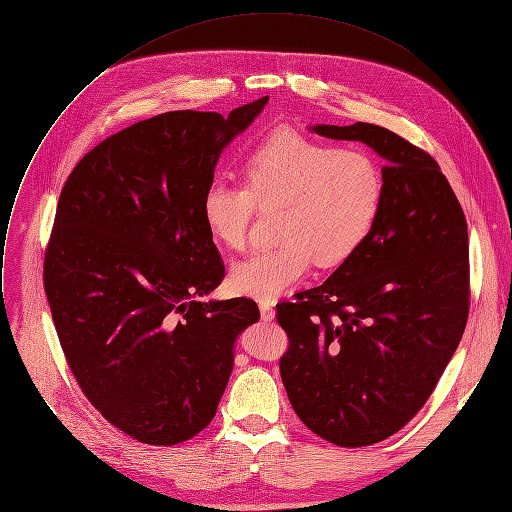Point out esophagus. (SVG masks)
<instances>
[{
    "mask_svg": "<svg viewBox=\"0 0 512 512\" xmlns=\"http://www.w3.org/2000/svg\"><path fill=\"white\" fill-rule=\"evenodd\" d=\"M259 312H261V318H263L265 322L275 320V308H273L271 304H267V302H259Z\"/></svg>",
    "mask_w": 512,
    "mask_h": 512,
    "instance_id": "34e87169",
    "label": "esophagus"
}]
</instances>
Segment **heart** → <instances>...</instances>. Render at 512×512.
<instances>
[{"label":"heart","mask_w":512,"mask_h":512,"mask_svg":"<svg viewBox=\"0 0 512 512\" xmlns=\"http://www.w3.org/2000/svg\"><path fill=\"white\" fill-rule=\"evenodd\" d=\"M245 186L212 182L202 196V221L216 243L241 251L257 206L279 208L271 249L235 263L231 289L259 302H275L312 269L348 261L371 235L385 180L377 160L356 145L296 129H277L247 156Z\"/></svg>","instance_id":"b5f03b06"}]
</instances>
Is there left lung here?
Listing matches in <instances>:
<instances>
[{
    "label": "left lung",
    "instance_id": "obj_1",
    "mask_svg": "<svg viewBox=\"0 0 512 512\" xmlns=\"http://www.w3.org/2000/svg\"><path fill=\"white\" fill-rule=\"evenodd\" d=\"M383 160L385 192L362 247L322 285L277 304L289 348L279 373L298 417L326 442L387 440L425 405L468 320L464 210L437 162L373 125H314Z\"/></svg>",
    "mask_w": 512,
    "mask_h": 512
}]
</instances>
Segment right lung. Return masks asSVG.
<instances>
[{"instance_id":"right-lung-1","label":"right lung","mask_w":512,"mask_h":512,"mask_svg":"<svg viewBox=\"0 0 512 512\" xmlns=\"http://www.w3.org/2000/svg\"><path fill=\"white\" fill-rule=\"evenodd\" d=\"M267 101L133 123L60 192L44 257L56 334L93 407L141 444L174 446L210 423L237 336L259 320L253 300H200L225 277L202 196Z\"/></svg>"}]
</instances>
